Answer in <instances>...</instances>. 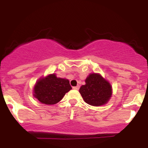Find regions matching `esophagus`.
I'll list each match as a JSON object with an SVG mask.
<instances>
[{
	"mask_svg": "<svg viewBox=\"0 0 148 148\" xmlns=\"http://www.w3.org/2000/svg\"><path fill=\"white\" fill-rule=\"evenodd\" d=\"M79 86H74V87H73V89L74 90H78L79 89Z\"/></svg>",
	"mask_w": 148,
	"mask_h": 148,
	"instance_id": "34e87169",
	"label": "esophagus"
}]
</instances>
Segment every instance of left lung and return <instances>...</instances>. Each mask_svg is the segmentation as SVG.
<instances>
[{"label":"left lung","instance_id":"obj_1","mask_svg":"<svg viewBox=\"0 0 148 148\" xmlns=\"http://www.w3.org/2000/svg\"><path fill=\"white\" fill-rule=\"evenodd\" d=\"M79 92L88 104L101 106L109 100L112 88L111 84L99 74H90L86 79V85L80 88Z\"/></svg>","mask_w":148,"mask_h":148}]
</instances>
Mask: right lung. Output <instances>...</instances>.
<instances>
[{
	"mask_svg": "<svg viewBox=\"0 0 148 148\" xmlns=\"http://www.w3.org/2000/svg\"><path fill=\"white\" fill-rule=\"evenodd\" d=\"M71 89L69 80L57 78L53 74L37 81L34 88V96L45 104H55Z\"/></svg>",
	"mask_w": 148,
	"mask_h": 148,
	"instance_id": "right-lung-1",
	"label": "right lung"
}]
</instances>
